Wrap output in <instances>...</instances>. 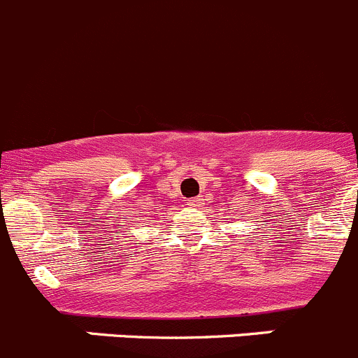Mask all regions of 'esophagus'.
I'll return each instance as SVG.
<instances>
[{"instance_id":"1","label":"esophagus","mask_w":358,"mask_h":358,"mask_svg":"<svg viewBox=\"0 0 358 358\" xmlns=\"http://www.w3.org/2000/svg\"><path fill=\"white\" fill-rule=\"evenodd\" d=\"M196 202H199V201H192V202H189V206H193V208H195Z\"/></svg>"}]
</instances>
